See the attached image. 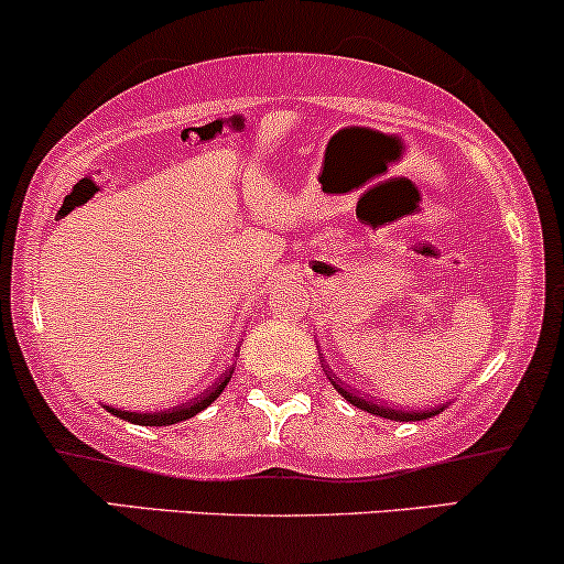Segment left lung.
Listing matches in <instances>:
<instances>
[{
    "label": "left lung",
    "mask_w": 564,
    "mask_h": 564,
    "mask_svg": "<svg viewBox=\"0 0 564 564\" xmlns=\"http://www.w3.org/2000/svg\"><path fill=\"white\" fill-rule=\"evenodd\" d=\"M329 381H332V387L337 389L339 394H343V398L350 402V405H356V408H360V410H368V413L371 415H381V419H389V421H423V419H431V415H440L444 408H431V410H415V413H408V410H392V408H384V405H373V402H368V400H364V398H358V394H352V392H347V389L343 387V381H339L337 377H332L329 373Z\"/></svg>",
    "instance_id": "obj_1"
}]
</instances>
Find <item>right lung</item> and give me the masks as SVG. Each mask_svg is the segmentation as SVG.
Masks as SVG:
<instances>
[{"instance_id":"obj_1","label":"right lung","mask_w":564,"mask_h":564,"mask_svg":"<svg viewBox=\"0 0 564 564\" xmlns=\"http://www.w3.org/2000/svg\"><path fill=\"white\" fill-rule=\"evenodd\" d=\"M232 371H235V366L227 368L225 377H219L212 387L206 389V392H200L198 398L180 402V405H175V408L159 410V413H130V410H117V408H107V410L112 415H117V419L138 423V426H170V423H180V421L193 419V415L200 413V410H206L208 405H212V402L221 394V389L227 387V381L232 379Z\"/></svg>"}]
</instances>
